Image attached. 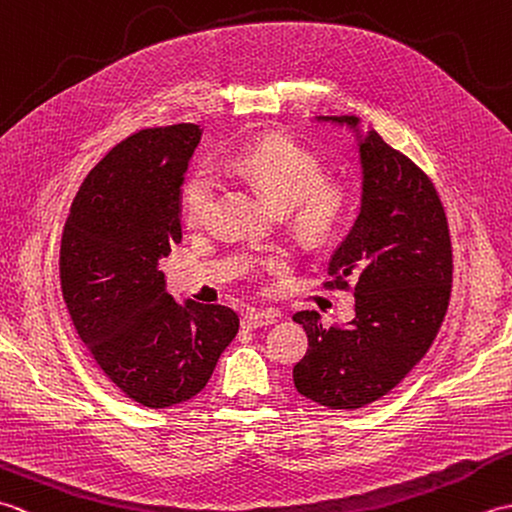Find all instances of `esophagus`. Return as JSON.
Masks as SVG:
<instances>
[{
    "label": "esophagus",
    "mask_w": 512,
    "mask_h": 512,
    "mask_svg": "<svg viewBox=\"0 0 512 512\" xmlns=\"http://www.w3.org/2000/svg\"><path fill=\"white\" fill-rule=\"evenodd\" d=\"M277 321V314L275 312H257V310H250L244 314L242 325L248 330H255V328H264V325H273Z\"/></svg>",
    "instance_id": "obj_1"
}]
</instances>
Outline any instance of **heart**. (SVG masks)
I'll return each instance as SVG.
<instances>
[{
  "mask_svg": "<svg viewBox=\"0 0 512 512\" xmlns=\"http://www.w3.org/2000/svg\"><path fill=\"white\" fill-rule=\"evenodd\" d=\"M233 167L255 182L277 209L288 213V226L301 244L323 246L339 235L350 215L352 195L341 180L323 178V162L290 138H264L233 158ZM217 180L211 171H195L180 195L182 222L200 231L211 222Z\"/></svg>",
  "mask_w": 512,
  "mask_h": 512,
  "instance_id": "b5f03b06",
  "label": "heart"
}]
</instances>
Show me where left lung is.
<instances>
[{
    "label": "left lung",
    "instance_id": "1",
    "mask_svg": "<svg viewBox=\"0 0 512 512\" xmlns=\"http://www.w3.org/2000/svg\"><path fill=\"white\" fill-rule=\"evenodd\" d=\"M350 125L356 116H319ZM363 198L352 231L330 259L325 288H350L356 317L323 328L319 312L292 321L308 352L292 369L295 387L330 409H358L389 394L436 339L451 299L453 250L440 195L427 173L374 129L358 134Z\"/></svg>",
    "mask_w": 512,
    "mask_h": 512
}]
</instances>
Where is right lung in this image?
<instances>
[{
  "label": "right lung",
  "instance_id": "1",
  "mask_svg": "<svg viewBox=\"0 0 512 512\" xmlns=\"http://www.w3.org/2000/svg\"><path fill=\"white\" fill-rule=\"evenodd\" d=\"M202 129L125 138L83 180L61 237V290L105 376L149 409L193 398L235 339L237 314L173 301L158 262L182 242L180 187Z\"/></svg>",
  "mask_w": 512,
  "mask_h": 512
}]
</instances>
